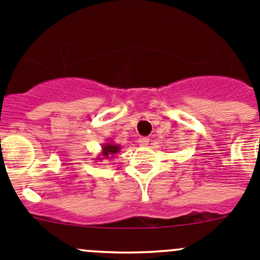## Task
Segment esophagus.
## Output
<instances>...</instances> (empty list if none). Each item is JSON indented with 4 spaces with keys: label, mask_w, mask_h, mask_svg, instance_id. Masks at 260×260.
<instances>
[{
    "label": "esophagus",
    "mask_w": 260,
    "mask_h": 260,
    "mask_svg": "<svg viewBox=\"0 0 260 260\" xmlns=\"http://www.w3.org/2000/svg\"><path fill=\"white\" fill-rule=\"evenodd\" d=\"M139 144L142 145V147H145V145H148V143H149V139L148 138H139Z\"/></svg>",
    "instance_id": "34e87169"
}]
</instances>
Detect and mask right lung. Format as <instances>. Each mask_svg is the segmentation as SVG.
<instances>
[{"label": "right lung", "instance_id": "obj_1", "mask_svg": "<svg viewBox=\"0 0 260 260\" xmlns=\"http://www.w3.org/2000/svg\"><path fill=\"white\" fill-rule=\"evenodd\" d=\"M120 149H121V145L115 144L112 140L108 139L107 142L103 143L102 144V150H101V154L98 155L95 159H98V160L112 159V158L115 157L118 152H120ZM95 162H97V160H95Z\"/></svg>", "mask_w": 260, "mask_h": 260}]
</instances>
